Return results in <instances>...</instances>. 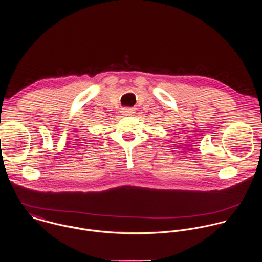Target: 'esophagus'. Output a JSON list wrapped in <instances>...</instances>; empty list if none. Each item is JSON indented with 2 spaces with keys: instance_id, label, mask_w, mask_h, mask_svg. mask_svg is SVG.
<instances>
[{
  "instance_id": "esophagus-1",
  "label": "esophagus",
  "mask_w": 262,
  "mask_h": 262,
  "mask_svg": "<svg viewBox=\"0 0 262 262\" xmlns=\"http://www.w3.org/2000/svg\"><path fill=\"white\" fill-rule=\"evenodd\" d=\"M122 113L124 116H133L135 114V110L134 108H129V107H125L122 110Z\"/></svg>"
}]
</instances>
